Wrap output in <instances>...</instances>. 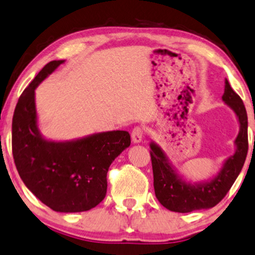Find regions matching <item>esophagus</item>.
<instances>
[{
	"label": "esophagus",
	"instance_id": "esophagus-1",
	"mask_svg": "<svg viewBox=\"0 0 255 255\" xmlns=\"http://www.w3.org/2000/svg\"><path fill=\"white\" fill-rule=\"evenodd\" d=\"M143 136H144V131L140 127L134 128L132 130V132H131V138H132V142L134 144H138V143L142 142Z\"/></svg>",
	"mask_w": 255,
	"mask_h": 255
}]
</instances>
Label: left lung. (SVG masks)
Returning <instances> with one entry per match:
<instances>
[{
	"label": "left lung",
	"instance_id": "8db88e82",
	"mask_svg": "<svg viewBox=\"0 0 255 255\" xmlns=\"http://www.w3.org/2000/svg\"><path fill=\"white\" fill-rule=\"evenodd\" d=\"M222 100L235 113L240 128L234 140L235 152L225 159L220 170L208 180H187L175 168L164 150L157 143L150 142L156 197L163 207L171 212L190 213L213 208L226 196L243 169L248 151L247 112L243 100L227 79L225 80Z\"/></svg>",
	"mask_w": 255,
	"mask_h": 255
}]
</instances>
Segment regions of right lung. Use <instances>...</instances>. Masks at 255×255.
Instances as JSON below:
<instances>
[{"label":"right lung","mask_w":255,"mask_h":255,"mask_svg":"<svg viewBox=\"0 0 255 255\" xmlns=\"http://www.w3.org/2000/svg\"><path fill=\"white\" fill-rule=\"evenodd\" d=\"M64 62H48L21 94L12 117V156L21 180L43 204L54 212H86L104 200L110 165L131 138L115 130L60 142L41 133L35 90Z\"/></svg>","instance_id":"right-lung-1"}]
</instances>
